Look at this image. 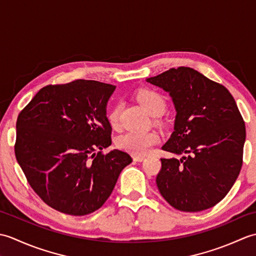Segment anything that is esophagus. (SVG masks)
I'll list each match as a JSON object with an SVG mask.
<instances>
[{"mask_svg":"<svg viewBox=\"0 0 256 256\" xmlns=\"http://www.w3.org/2000/svg\"><path fill=\"white\" fill-rule=\"evenodd\" d=\"M133 160H136V162H142V160H145V156H143V155H134Z\"/></svg>","mask_w":256,"mask_h":256,"instance_id":"esophagus-1","label":"esophagus"}]
</instances>
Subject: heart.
Returning <instances> with one entry per match:
<instances>
[{
	"label": "heart",
	"instance_id": "b5f03b06",
	"mask_svg": "<svg viewBox=\"0 0 256 256\" xmlns=\"http://www.w3.org/2000/svg\"><path fill=\"white\" fill-rule=\"evenodd\" d=\"M136 100L150 116H160L166 111L167 101L160 92L153 89L140 90L136 94ZM108 121L112 128H118L120 124V106H113L106 114ZM158 134L150 132H126L116 138V144L120 150H126L134 155H144L158 142Z\"/></svg>",
	"mask_w": 256,
	"mask_h": 256
}]
</instances>
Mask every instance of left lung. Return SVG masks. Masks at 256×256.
<instances>
[{
    "label": "left lung",
    "mask_w": 256,
    "mask_h": 256,
    "mask_svg": "<svg viewBox=\"0 0 256 256\" xmlns=\"http://www.w3.org/2000/svg\"><path fill=\"white\" fill-rule=\"evenodd\" d=\"M148 82L170 92L177 116L160 158V194L174 208L198 212L216 206L234 184L243 164L246 123L224 86L189 67L172 68Z\"/></svg>",
    "instance_id": "1"
}]
</instances>
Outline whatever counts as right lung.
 Segmentation results:
<instances>
[{"label":"right lung","instance_id":"add662e5","mask_svg":"<svg viewBox=\"0 0 256 256\" xmlns=\"http://www.w3.org/2000/svg\"><path fill=\"white\" fill-rule=\"evenodd\" d=\"M116 86L94 80L48 84L22 110L15 156L46 204L70 216L103 206L132 157L111 145L106 106Z\"/></svg>","mask_w":256,"mask_h":256}]
</instances>
